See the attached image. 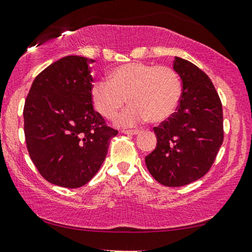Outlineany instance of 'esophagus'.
Segmentation results:
<instances>
[{
  "mask_svg": "<svg viewBox=\"0 0 252 252\" xmlns=\"http://www.w3.org/2000/svg\"><path fill=\"white\" fill-rule=\"evenodd\" d=\"M122 132L126 134H138L139 130H122Z\"/></svg>",
  "mask_w": 252,
  "mask_h": 252,
  "instance_id": "esophagus-1",
  "label": "esophagus"
}]
</instances>
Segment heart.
<instances>
[{"label":"heart","instance_id":"1","mask_svg":"<svg viewBox=\"0 0 252 252\" xmlns=\"http://www.w3.org/2000/svg\"><path fill=\"white\" fill-rule=\"evenodd\" d=\"M182 85L174 69L166 65L131 62L114 67L108 80H97L90 88L95 110L113 119L126 102L131 105L119 116L121 126H136L149 120L162 122L174 113Z\"/></svg>","mask_w":252,"mask_h":252}]
</instances>
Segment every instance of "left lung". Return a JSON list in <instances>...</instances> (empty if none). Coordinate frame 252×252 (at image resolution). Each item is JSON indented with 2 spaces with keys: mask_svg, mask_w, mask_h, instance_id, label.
I'll return each instance as SVG.
<instances>
[{
  "mask_svg": "<svg viewBox=\"0 0 252 252\" xmlns=\"http://www.w3.org/2000/svg\"><path fill=\"white\" fill-rule=\"evenodd\" d=\"M173 69L182 80L176 112L154 127L156 148L146 156L149 173L160 185L182 187L210 170L223 144V108L204 71L176 58Z\"/></svg>",
  "mask_w": 252,
  "mask_h": 252,
  "instance_id": "1",
  "label": "left lung"
}]
</instances>
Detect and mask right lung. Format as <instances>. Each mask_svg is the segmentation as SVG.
<instances>
[{
  "label": "right lung",
  "mask_w": 252,
  "mask_h": 252,
  "mask_svg": "<svg viewBox=\"0 0 252 252\" xmlns=\"http://www.w3.org/2000/svg\"><path fill=\"white\" fill-rule=\"evenodd\" d=\"M70 55L52 63L33 80L24 107V130L30 158L53 185L85 186L106 157L118 130L94 110L90 63Z\"/></svg>",
  "instance_id": "1"
}]
</instances>
